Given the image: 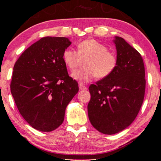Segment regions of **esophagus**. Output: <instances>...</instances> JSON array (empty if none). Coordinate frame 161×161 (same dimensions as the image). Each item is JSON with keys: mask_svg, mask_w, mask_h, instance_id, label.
Masks as SVG:
<instances>
[{"mask_svg": "<svg viewBox=\"0 0 161 161\" xmlns=\"http://www.w3.org/2000/svg\"><path fill=\"white\" fill-rule=\"evenodd\" d=\"M78 86H79V89H80V90L87 89V87H86V86H85L84 85H83V84H80V83L78 85Z\"/></svg>", "mask_w": 161, "mask_h": 161, "instance_id": "34e87169", "label": "esophagus"}]
</instances>
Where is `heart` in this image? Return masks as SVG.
<instances>
[{"mask_svg": "<svg viewBox=\"0 0 161 161\" xmlns=\"http://www.w3.org/2000/svg\"><path fill=\"white\" fill-rule=\"evenodd\" d=\"M78 53L73 48L64 50L62 55L63 61L71 72L78 67L80 58H86V69L73 73L74 80L80 83L89 82L97 76L104 78L110 75L117 66V57L115 53L108 51L104 44L93 39L83 41L78 45Z\"/></svg>", "mask_w": 161, "mask_h": 161, "instance_id": "heart-1", "label": "heart"}]
</instances>
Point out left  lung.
Returning <instances> with one entry per match:
<instances>
[{
	"label": "left lung",
	"instance_id": "1",
	"mask_svg": "<svg viewBox=\"0 0 161 161\" xmlns=\"http://www.w3.org/2000/svg\"><path fill=\"white\" fill-rule=\"evenodd\" d=\"M117 66L107 78L92 84L88 89V118L97 131L115 134L133 123L143 103L145 72L140 53L124 39L115 36Z\"/></svg>",
	"mask_w": 161,
	"mask_h": 161
}]
</instances>
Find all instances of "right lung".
<instances>
[{
	"label": "right lung",
	"mask_w": 161,
	"mask_h": 161,
	"mask_svg": "<svg viewBox=\"0 0 161 161\" xmlns=\"http://www.w3.org/2000/svg\"><path fill=\"white\" fill-rule=\"evenodd\" d=\"M71 43L64 37L42 38L14 67L11 92L16 105L28 124L40 131H52L63 123L67 106L78 92L62 58Z\"/></svg>",
	"instance_id": "obj_1"
}]
</instances>
